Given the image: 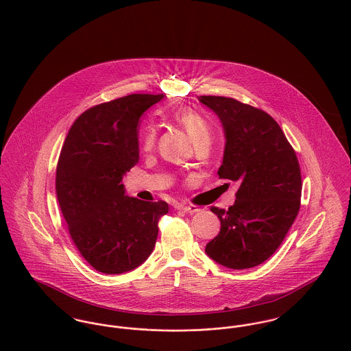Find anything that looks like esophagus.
Wrapping results in <instances>:
<instances>
[{
	"label": "esophagus",
	"mask_w": 351,
	"mask_h": 351,
	"mask_svg": "<svg viewBox=\"0 0 351 351\" xmlns=\"http://www.w3.org/2000/svg\"><path fill=\"white\" fill-rule=\"evenodd\" d=\"M178 209H182L186 213H195V212L200 210V208L196 206V205H182V204L178 205Z\"/></svg>",
	"instance_id": "esophagus-1"
}]
</instances>
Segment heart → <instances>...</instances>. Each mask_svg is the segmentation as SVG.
I'll list each match as a JSON object with an SVG mask.
<instances>
[{"mask_svg": "<svg viewBox=\"0 0 351 351\" xmlns=\"http://www.w3.org/2000/svg\"><path fill=\"white\" fill-rule=\"evenodd\" d=\"M174 119L177 123L188 132L193 143H199L204 139H209L210 131L209 125L206 124L205 119L201 116L200 113L192 110V109H180L174 113ZM155 135L156 130L152 124H147L142 132V147L143 150L149 151L152 149L154 142H155Z\"/></svg>", "mask_w": 351, "mask_h": 351, "instance_id": "obj_1", "label": "heart"}]
</instances>
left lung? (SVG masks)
<instances>
[{
    "mask_svg": "<svg viewBox=\"0 0 351 351\" xmlns=\"http://www.w3.org/2000/svg\"><path fill=\"white\" fill-rule=\"evenodd\" d=\"M199 101L223 125L226 145L219 177L241 184L227 210L210 208L221 226L205 252L230 269L254 267L278 249L299 213V160L266 112L219 96H201Z\"/></svg>",
    "mask_w": 351,
    "mask_h": 351,
    "instance_id": "8db88e82",
    "label": "left lung"
}]
</instances>
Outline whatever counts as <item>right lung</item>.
Listing matches in <instances>:
<instances>
[{"mask_svg": "<svg viewBox=\"0 0 351 351\" xmlns=\"http://www.w3.org/2000/svg\"><path fill=\"white\" fill-rule=\"evenodd\" d=\"M165 95H130L96 105L71 125L56 167V196L81 255L97 271L121 274L154 250L165 201L125 195L123 177L139 162L141 116Z\"/></svg>", "mask_w": 351, "mask_h": 351, "instance_id": "add662e5", "label": "right lung"}]
</instances>
